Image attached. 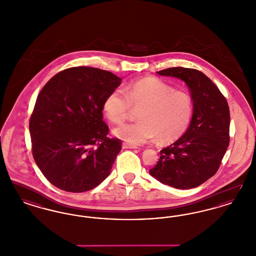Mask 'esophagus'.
Here are the masks:
<instances>
[{"label": "esophagus", "mask_w": 256, "mask_h": 256, "mask_svg": "<svg viewBox=\"0 0 256 256\" xmlns=\"http://www.w3.org/2000/svg\"><path fill=\"white\" fill-rule=\"evenodd\" d=\"M122 148H138V146H135V145H132L130 143H126V142L122 143Z\"/></svg>", "instance_id": "obj_1"}]
</instances>
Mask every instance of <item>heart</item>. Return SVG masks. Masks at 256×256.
Instances as JSON below:
<instances>
[{
	"label": "heart",
	"instance_id": "heart-1",
	"mask_svg": "<svg viewBox=\"0 0 256 256\" xmlns=\"http://www.w3.org/2000/svg\"><path fill=\"white\" fill-rule=\"evenodd\" d=\"M113 89L102 104L106 118L114 124L124 122L132 108H140V121L122 124L114 134L130 144H144L158 137L170 143L182 135L191 122L194 110L192 96L158 78H145Z\"/></svg>",
	"mask_w": 256,
	"mask_h": 256
}]
</instances>
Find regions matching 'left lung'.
Returning a JSON list of instances; mask_svg holds the SVG:
<instances>
[{"instance_id":"left-lung-1","label":"left lung","mask_w":256,"mask_h":256,"mask_svg":"<svg viewBox=\"0 0 256 256\" xmlns=\"http://www.w3.org/2000/svg\"><path fill=\"white\" fill-rule=\"evenodd\" d=\"M158 74L180 78L187 84L194 111L186 132L160 150L158 164L150 174L170 187L192 189L217 172L228 148V104L217 86L198 70L172 67Z\"/></svg>"}]
</instances>
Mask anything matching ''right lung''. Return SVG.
<instances>
[{
  "instance_id": "1",
  "label": "right lung",
  "mask_w": 256,
  "mask_h": 256,
  "mask_svg": "<svg viewBox=\"0 0 256 256\" xmlns=\"http://www.w3.org/2000/svg\"><path fill=\"white\" fill-rule=\"evenodd\" d=\"M121 80L108 71L80 66L54 74L41 89L30 118L32 152L56 187L82 193L108 176L122 141L108 136L102 104Z\"/></svg>"
}]
</instances>
